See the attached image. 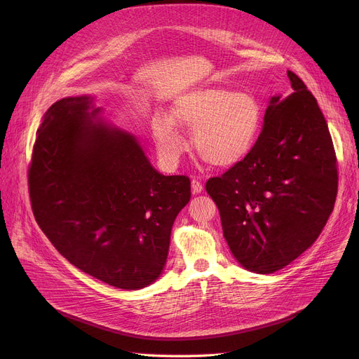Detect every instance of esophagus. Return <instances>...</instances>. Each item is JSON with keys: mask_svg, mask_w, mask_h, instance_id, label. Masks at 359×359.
Segmentation results:
<instances>
[{"mask_svg": "<svg viewBox=\"0 0 359 359\" xmlns=\"http://www.w3.org/2000/svg\"><path fill=\"white\" fill-rule=\"evenodd\" d=\"M203 191V184H202V182H199L198 179H192V192L194 194H201Z\"/></svg>", "mask_w": 359, "mask_h": 359, "instance_id": "esophagus-1", "label": "esophagus"}]
</instances>
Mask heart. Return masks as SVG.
Instances as JSON below:
<instances>
[{"mask_svg": "<svg viewBox=\"0 0 359 359\" xmlns=\"http://www.w3.org/2000/svg\"><path fill=\"white\" fill-rule=\"evenodd\" d=\"M263 107L252 93L227 87H198L175 100L170 116L156 115L151 125L161 160L173 164L184 149L179 129L194 132L198 156L212 167L229 168L246 158L256 145Z\"/></svg>", "mask_w": 359, "mask_h": 359, "instance_id": "b5f03b06", "label": "heart"}]
</instances>
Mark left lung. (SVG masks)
Listing matches in <instances>:
<instances>
[{
    "mask_svg": "<svg viewBox=\"0 0 359 359\" xmlns=\"http://www.w3.org/2000/svg\"><path fill=\"white\" fill-rule=\"evenodd\" d=\"M291 93L275 94L252 153L206 182L222 233L240 265L273 273L325 229L337 194L336 154L317 100L288 71Z\"/></svg>",
    "mask_w": 359,
    "mask_h": 359,
    "instance_id": "8db88e82",
    "label": "left lung"
}]
</instances>
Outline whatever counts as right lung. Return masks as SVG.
I'll list each match as a JSON object with an SVG mask.
<instances>
[{
    "mask_svg": "<svg viewBox=\"0 0 359 359\" xmlns=\"http://www.w3.org/2000/svg\"><path fill=\"white\" fill-rule=\"evenodd\" d=\"M93 96L55 102L33 147L34 218L71 265L121 290H141L164 271L170 234L191 199V180L164 176Z\"/></svg>",
    "mask_w": 359,
    "mask_h": 359,
    "instance_id": "add662e5",
    "label": "right lung"
}]
</instances>
